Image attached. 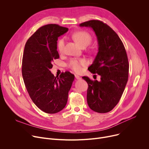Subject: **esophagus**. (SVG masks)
<instances>
[{"label": "esophagus", "mask_w": 149, "mask_h": 149, "mask_svg": "<svg viewBox=\"0 0 149 149\" xmlns=\"http://www.w3.org/2000/svg\"><path fill=\"white\" fill-rule=\"evenodd\" d=\"M75 77L76 79H77V80H80V79H81V77H80V76H79V75H77V74L75 75Z\"/></svg>", "instance_id": "obj_1"}]
</instances>
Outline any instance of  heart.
Returning a JSON list of instances; mask_svg holds the SVG:
<instances>
[{"mask_svg": "<svg viewBox=\"0 0 149 149\" xmlns=\"http://www.w3.org/2000/svg\"><path fill=\"white\" fill-rule=\"evenodd\" d=\"M73 38L75 41L81 47H87L91 44L92 40L91 35L85 31L78 32L73 35ZM65 45V39H61L57 42V49L60 53L63 52ZM86 65V62L84 59L71 58L68 63L69 67L71 68L75 72H80L82 70L83 66Z\"/></svg>", "mask_w": 149, "mask_h": 149, "instance_id": "obj_1", "label": "heart"}]
</instances>
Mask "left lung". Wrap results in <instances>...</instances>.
<instances>
[{
  "instance_id": "obj_1",
  "label": "left lung",
  "mask_w": 149,
  "mask_h": 149,
  "mask_svg": "<svg viewBox=\"0 0 149 149\" xmlns=\"http://www.w3.org/2000/svg\"><path fill=\"white\" fill-rule=\"evenodd\" d=\"M95 32L98 52L88 70L101 76V80L82 77L88 84L87 101L93 111L105 113L112 110L120 100L129 72V63L124 45L120 38L107 24L90 20L80 24Z\"/></svg>"
}]
</instances>
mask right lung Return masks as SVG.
<instances>
[{
  "instance_id": "1",
  "label": "right lung",
  "mask_w": 149,
  "mask_h": 149,
  "mask_svg": "<svg viewBox=\"0 0 149 149\" xmlns=\"http://www.w3.org/2000/svg\"><path fill=\"white\" fill-rule=\"evenodd\" d=\"M68 31L66 27L49 24L39 28L26 43L22 75L28 93L34 104L44 112L54 114L65 108L74 75L68 71L54 77L51 72L57 51L58 37Z\"/></svg>"
}]
</instances>
